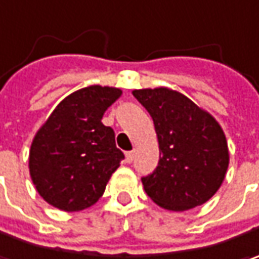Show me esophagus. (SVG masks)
<instances>
[{
	"mask_svg": "<svg viewBox=\"0 0 259 259\" xmlns=\"http://www.w3.org/2000/svg\"><path fill=\"white\" fill-rule=\"evenodd\" d=\"M133 158H135V152L133 151L126 152V162L127 163L133 162Z\"/></svg>",
	"mask_w": 259,
	"mask_h": 259,
	"instance_id": "34e87169",
	"label": "esophagus"
}]
</instances>
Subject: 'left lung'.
Wrapping results in <instances>:
<instances>
[{
	"label": "left lung",
	"instance_id": "left-lung-1",
	"mask_svg": "<svg viewBox=\"0 0 259 259\" xmlns=\"http://www.w3.org/2000/svg\"><path fill=\"white\" fill-rule=\"evenodd\" d=\"M151 114L159 143V162L142 178L146 194L166 210L204 204L219 190L229 165L220 124L184 94L159 87L135 90Z\"/></svg>",
	"mask_w": 259,
	"mask_h": 259
}]
</instances>
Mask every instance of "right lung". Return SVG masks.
<instances>
[{"instance_id":"1","label":"right lung","mask_w":259,"mask_h":259,"mask_svg":"<svg viewBox=\"0 0 259 259\" xmlns=\"http://www.w3.org/2000/svg\"><path fill=\"white\" fill-rule=\"evenodd\" d=\"M121 90L91 85L63 98L37 130L28 169L37 193L53 207L79 211L96 204L124 158L114 130L101 118Z\"/></svg>"}]
</instances>
